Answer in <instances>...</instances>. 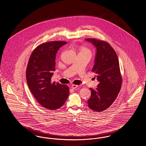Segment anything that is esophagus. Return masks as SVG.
I'll return each instance as SVG.
<instances>
[{
    "label": "esophagus",
    "instance_id": "esophagus-1",
    "mask_svg": "<svg viewBox=\"0 0 146 146\" xmlns=\"http://www.w3.org/2000/svg\"><path fill=\"white\" fill-rule=\"evenodd\" d=\"M78 85H74V84H73V85L71 86V88H72L73 89H75V88H78Z\"/></svg>",
    "mask_w": 146,
    "mask_h": 146
}]
</instances>
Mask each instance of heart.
<instances>
[{
  "mask_svg": "<svg viewBox=\"0 0 146 146\" xmlns=\"http://www.w3.org/2000/svg\"><path fill=\"white\" fill-rule=\"evenodd\" d=\"M81 51H85V52H90V50L86 47H82V49H81Z\"/></svg>",
  "mask_w": 146,
  "mask_h": 146,
  "instance_id": "1",
  "label": "heart"
}]
</instances>
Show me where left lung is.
<instances>
[{
    "label": "left lung",
    "instance_id": "obj_1",
    "mask_svg": "<svg viewBox=\"0 0 146 146\" xmlns=\"http://www.w3.org/2000/svg\"><path fill=\"white\" fill-rule=\"evenodd\" d=\"M97 48L95 64L92 71L96 74L99 82L96 90L90 88L91 96L88 106L96 112L104 111L109 108L121 90L122 84L118 58L110 44L96 38H86Z\"/></svg>",
    "mask_w": 146,
    "mask_h": 146
}]
</instances>
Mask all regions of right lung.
Listing matches in <instances>:
<instances>
[{
    "label": "right lung",
    "mask_w": 146,
    "mask_h": 146,
    "mask_svg": "<svg viewBox=\"0 0 146 146\" xmlns=\"http://www.w3.org/2000/svg\"><path fill=\"white\" fill-rule=\"evenodd\" d=\"M66 41H50L42 43L33 50L30 57L26 78L31 92L43 107L55 110L64 105L69 95L66 85L51 82L55 70V56Z\"/></svg>",
    "instance_id": "1"
}]
</instances>
